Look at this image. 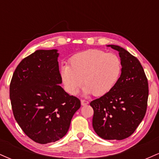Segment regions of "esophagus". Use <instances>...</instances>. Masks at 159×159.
Listing matches in <instances>:
<instances>
[{
  "mask_svg": "<svg viewBox=\"0 0 159 159\" xmlns=\"http://www.w3.org/2000/svg\"><path fill=\"white\" fill-rule=\"evenodd\" d=\"M81 105H88V101H87V100H84V99H81Z\"/></svg>",
  "mask_w": 159,
  "mask_h": 159,
  "instance_id": "34e87169",
  "label": "esophagus"
}]
</instances>
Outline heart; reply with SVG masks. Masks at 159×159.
<instances>
[{
	"label": "heart",
	"instance_id": "b5f03b06",
	"mask_svg": "<svg viewBox=\"0 0 159 159\" xmlns=\"http://www.w3.org/2000/svg\"><path fill=\"white\" fill-rule=\"evenodd\" d=\"M69 63L61 67V75L71 95L77 94L84 82L86 94L102 96L114 89L122 72L119 56L99 49L78 52L69 58Z\"/></svg>",
	"mask_w": 159,
	"mask_h": 159
}]
</instances>
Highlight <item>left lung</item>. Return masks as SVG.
I'll list each match as a JSON object with an SVG mask.
<instances>
[{
	"instance_id": "8db88e82",
	"label": "left lung",
	"mask_w": 159,
	"mask_h": 159,
	"mask_svg": "<svg viewBox=\"0 0 159 159\" xmlns=\"http://www.w3.org/2000/svg\"><path fill=\"white\" fill-rule=\"evenodd\" d=\"M107 46L119 52L122 72L112 90L90 103L93 127L103 139L120 140L132 135L145 116L148 81L137 57L118 45Z\"/></svg>"
}]
</instances>
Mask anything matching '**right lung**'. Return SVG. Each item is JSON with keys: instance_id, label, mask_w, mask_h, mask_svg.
I'll use <instances>...</instances> for the list:
<instances>
[{"instance_id": "obj_1", "label": "right lung", "mask_w": 159, "mask_h": 159, "mask_svg": "<svg viewBox=\"0 0 159 159\" xmlns=\"http://www.w3.org/2000/svg\"><path fill=\"white\" fill-rule=\"evenodd\" d=\"M58 55L56 49L36 51L20 62L10 82L14 117L26 135L38 143L65 136L81 107V101L60 86Z\"/></svg>"}]
</instances>
